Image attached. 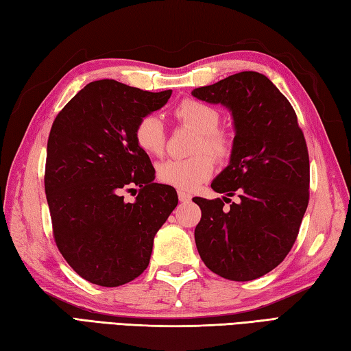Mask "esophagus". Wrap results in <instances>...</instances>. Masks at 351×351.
Instances as JSON below:
<instances>
[{
	"label": "esophagus",
	"mask_w": 351,
	"mask_h": 351,
	"mask_svg": "<svg viewBox=\"0 0 351 351\" xmlns=\"http://www.w3.org/2000/svg\"><path fill=\"white\" fill-rule=\"evenodd\" d=\"M178 194V199H180L182 203H188V202H191V198H192V195L191 194H188V192H183V191H178L177 192Z\"/></svg>",
	"instance_id": "1"
}]
</instances>
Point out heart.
Here are the masks:
<instances>
[{"mask_svg": "<svg viewBox=\"0 0 351 351\" xmlns=\"http://www.w3.org/2000/svg\"><path fill=\"white\" fill-rule=\"evenodd\" d=\"M174 115L182 124L198 132L194 149L198 153L188 159H168L157 165L156 174L162 183L180 191H194L213 173L217 159H227L232 153V136L219 128L221 113L215 107L194 98H186L176 107ZM134 141L142 152L160 156L165 149L167 134L162 119L149 113L138 121L134 127ZM207 152H210L207 155Z\"/></svg>", "mask_w": 351, "mask_h": 351, "instance_id": "1", "label": "heart"}]
</instances>
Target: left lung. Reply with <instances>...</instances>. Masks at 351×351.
I'll list each match as a JSON object with an SVG mask.
<instances>
[{
	"label": "left lung",
	"instance_id": "1",
	"mask_svg": "<svg viewBox=\"0 0 351 351\" xmlns=\"http://www.w3.org/2000/svg\"><path fill=\"white\" fill-rule=\"evenodd\" d=\"M192 95L232 112L230 163L212 189L241 198L227 211L221 198H192L202 209L197 250L215 274L254 280L283 262L298 236L311 182L304 134L288 98L254 71L197 88Z\"/></svg>",
	"mask_w": 351,
	"mask_h": 351
}]
</instances>
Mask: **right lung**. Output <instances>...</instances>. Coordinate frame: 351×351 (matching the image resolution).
<instances>
[{"label":"right lung","mask_w":351,"mask_h":351,"mask_svg":"<svg viewBox=\"0 0 351 351\" xmlns=\"http://www.w3.org/2000/svg\"><path fill=\"white\" fill-rule=\"evenodd\" d=\"M173 90L148 92L115 80L86 84L56 117L47 144L45 194L56 245L75 273L115 288L144 273L157 230L178 203L173 186L134 141L141 118ZM138 187L127 204L124 190Z\"/></svg>","instance_id":"obj_1"}]
</instances>
